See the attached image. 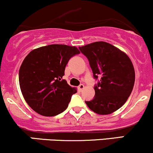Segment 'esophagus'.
<instances>
[{
    "label": "esophagus",
    "mask_w": 153,
    "mask_h": 153,
    "mask_svg": "<svg viewBox=\"0 0 153 153\" xmlns=\"http://www.w3.org/2000/svg\"><path fill=\"white\" fill-rule=\"evenodd\" d=\"M84 84H80V85L79 86V87H78V89H79V90L80 91H82V90H83V89H84Z\"/></svg>",
    "instance_id": "esophagus-1"
}]
</instances>
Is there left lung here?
<instances>
[{"label":"left lung","instance_id":"left-lung-1","mask_svg":"<svg viewBox=\"0 0 153 153\" xmlns=\"http://www.w3.org/2000/svg\"><path fill=\"white\" fill-rule=\"evenodd\" d=\"M79 48L89 60L94 78L101 77L94 86V99L85 103L97 114L115 112L126 102L134 87L135 74L130 59L105 41H97Z\"/></svg>","mask_w":153,"mask_h":153}]
</instances>
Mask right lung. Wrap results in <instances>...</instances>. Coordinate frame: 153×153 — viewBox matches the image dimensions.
<instances>
[{
    "mask_svg": "<svg viewBox=\"0 0 153 153\" xmlns=\"http://www.w3.org/2000/svg\"><path fill=\"white\" fill-rule=\"evenodd\" d=\"M80 51L75 46L51 44L26 56L19 69L21 92L29 107L43 116H56L67 108L76 88L62 79L65 67Z\"/></svg>",
    "mask_w": 153,
    "mask_h": 153,
    "instance_id": "add662e5",
    "label": "right lung"
}]
</instances>
